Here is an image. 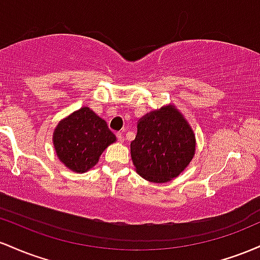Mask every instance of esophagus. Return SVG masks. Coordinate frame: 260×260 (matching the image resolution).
<instances>
[{"instance_id": "obj_1", "label": "esophagus", "mask_w": 260, "mask_h": 260, "mask_svg": "<svg viewBox=\"0 0 260 260\" xmlns=\"http://www.w3.org/2000/svg\"><path fill=\"white\" fill-rule=\"evenodd\" d=\"M116 138H118L119 142H124L125 141V136H124V134H122V133L116 134Z\"/></svg>"}]
</instances>
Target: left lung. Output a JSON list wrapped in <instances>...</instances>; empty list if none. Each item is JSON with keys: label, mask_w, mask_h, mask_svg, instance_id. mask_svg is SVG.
Masks as SVG:
<instances>
[{"label": "left lung", "mask_w": 260, "mask_h": 260, "mask_svg": "<svg viewBox=\"0 0 260 260\" xmlns=\"http://www.w3.org/2000/svg\"><path fill=\"white\" fill-rule=\"evenodd\" d=\"M130 150L140 176L153 183H166L179 176L191 161L195 136L182 114L169 106L139 121Z\"/></svg>", "instance_id": "8db88e82"}]
</instances>
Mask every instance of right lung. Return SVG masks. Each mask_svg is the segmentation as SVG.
Here are the masks:
<instances>
[{
	"label": "right lung",
	"mask_w": 260,
	"mask_h": 260,
	"mask_svg": "<svg viewBox=\"0 0 260 260\" xmlns=\"http://www.w3.org/2000/svg\"><path fill=\"white\" fill-rule=\"evenodd\" d=\"M114 141L115 135L107 122L87 107L61 121L54 134V146L60 161L80 173L92 168L107 146Z\"/></svg>",
	"instance_id": "1"
}]
</instances>
